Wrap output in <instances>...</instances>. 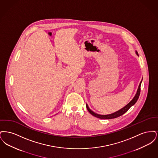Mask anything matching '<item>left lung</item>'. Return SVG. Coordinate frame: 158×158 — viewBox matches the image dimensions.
I'll list each match as a JSON object with an SVG mask.
<instances>
[{"label":"left lung","mask_w":158,"mask_h":158,"mask_svg":"<svg viewBox=\"0 0 158 158\" xmlns=\"http://www.w3.org/2000/svg\"><path fill=\"white\" fill-rule=\"evenodd\" d=\"M135 54L139 56L138 53L137 51H135ZM143 80V79H142ZM142 80L141 81V82H140V84L139 85V87H138V89L137 90V92L135 94V96L134 97V98L132 99V100L129 102L128 103L127 105L126 106H124L123 108H122L120 110H119L118 111H115L114 113H112V114H106V115H101V114H99L97 113H95L93 111H92L89 108V107L88 106V104H86V108L88 110V111H89V113L91 114L92 115H94V117H96L98 118H100V119H112V118H117V117H118L121 115H122L123 114H124V113H126L128 110V109L132 106L133 105H135V102H137V99H139V95H140V86H141V83L142 82Z\"/></svg>","instance_id":"8db88e82"}]
</instances>
